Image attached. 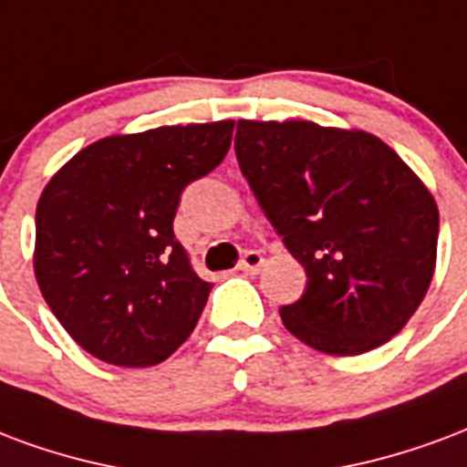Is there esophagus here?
I'll return each mask as SVG.
<instances>
[{
	"instance_id": "esophagus-1",
	"label": "esophagus",
	"mask_w": 467,
	"mask_h": 467,
	"mask_svg": "<svg viewBox=\"0 0 467 467\" xmlns=\"http://www.w3.org/2000/svg\"><path fill=\"white\" fill-rule=\"evenodd\" d=\"M262 265H265V257H262L257 250L244 252V257L240 260V269H243V272H250V275H257L262 269Z\"/></svg>"
}]
</instances>
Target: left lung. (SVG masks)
I'll list each match as a JSON object with an SVG mask.
<instances>
[{"label":"left lung","mask_w":467,"mask_h":467,"mask_svg":"<svg viewBox=\"0 0 467 467\" xmlns=\"http://www.w3.org/2000/svg\"><path fill=\"white\" fill-rule=\"evenodd\" d=\"M234 150L265 215L304 269L285 327L329 357L396 337L423 302L438 205L381 138L312 120H237Z\"/></svg>","instance_id":"obj_1"}]
</instances>
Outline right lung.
I'll return each mask as SVG.
<instances>
[{
    "mask_svg": "<svg viewBox=\"0 0 467 467\" xmlns=\"http://www.w3.org/2000/svg\"><path fill=\"white\" fill-rule=\"evenodd\" d=\"M234 120L116 133L58 168L36 205L34 275L68 337L106 364L155 366L210 295L172 234L182 188L223 163Z\"/></svg>",
    "mask_w": 467,
    "mask_h": 467,
    "instance_id": "1",
    "label": "right lung"
}]
</instances>
